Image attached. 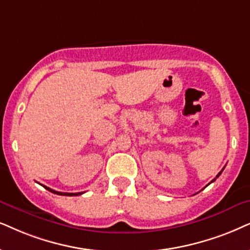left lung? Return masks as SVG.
Returning <instances> with one entry per match:
<instances>
[{
	"label": "left lung",
	"instance_id": "left-lung-1",
	"mask_svg": "<svg viewBox=\"0 0 250 250\" xmlns=\"http://www.w3.org/2000/svg\"><path fill=\"white\" fill-rule=\"evenodd\" d=\"M223 170H224V168H223ZM223 170H220V172H219V173H218V174H217V176H216V179H217V178H218V176H219L220 174H222V172H223ZM216 179H213V180H212V181H211V182H213V181H214V180H216ZM211 182H210V183H211ZM210 183H209V185H210Z\"/></svg>",
	"mask_w": 250,
	"mask_h": 250
}]
</instances>
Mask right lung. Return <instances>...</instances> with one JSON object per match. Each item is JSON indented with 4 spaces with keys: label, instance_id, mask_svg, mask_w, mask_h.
<instances>
[{
    "label": "right lung",
    "instance_id": "1",
    "mask_svg": "<svg viewBox=\"0 0 250 250\" xmlns=\"http://www.w3.org/2000/svg\"><path fill=\"white\" fill-rule=\"evenodd\" d=\"M43 188L47 189V190H49L50 192H53V194H58V195H62V196H77V195L83 194V192H61V191H56V190H53V189H50L48 187H46V186H43Z\"/></svg>",
    "mask_w": 250,
    "mask_h": 250
}]
</instances>
